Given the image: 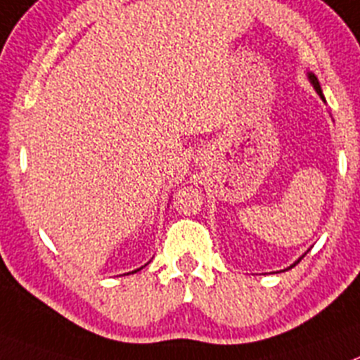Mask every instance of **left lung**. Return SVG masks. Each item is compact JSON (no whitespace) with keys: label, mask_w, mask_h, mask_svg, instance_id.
<instances>
[{"label":"left lung","mask_w":360,"mask_h":360,"mask_svg":"<svg viewBox=\"0 0 360 360\" xmlns=\"http://www.w3.org/2000/svg\"><path fill=\"white\" fill-rule=\"evenodd\" d=\"M309 80H310V84H312V86H314V89H316L317 95H319L323 100H325V96H323V91H321V86H319V82H317V77L314 75V73H309ZM301 258H303V257H301ZM301 258H300V260H301ZM300 260H297V262H300ZM297 262H296V264H297ZM296 264H292V265H296ZM292 265H290V267H292Z\"/></svg>","instance_id":"left-lung-1"}]
</instances>
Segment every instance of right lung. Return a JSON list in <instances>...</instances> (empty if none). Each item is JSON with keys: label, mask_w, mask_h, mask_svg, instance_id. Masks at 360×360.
Returning <instances> with one entry per match:
<instances>
[{"label": "right lung", "mask_w": 360, "mask_h": 360, "mask_svg": "<svg viewBox=\"0 0 360 360\" xmlns=\"http://www.w3.org/2000/svg\"><path fill=\"white\" fill-rule=\"evenodd\" d=\"M141 269V267H140ZM140 269H136V271H132V273H138V271H140Z\"/></svg>", "instance_id": "obj_1"}]
</instances>
